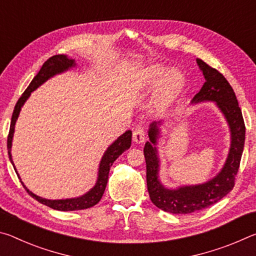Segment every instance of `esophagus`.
Returning a JSON list of instances; mask_svg holds the SVG:
<instances>
[{
    "label": "esophagus",
    "mask_w": 256,
    "mask_h": 256,
    "mask_svg": "<svg viewBox=\"0 0 256 256\" xmlns=\"http://www.w3.org/2000/svg\"><path fill=\"white\" fill-rule=\"evenodd\" d=\"M144 140H146V131H144V128L138 126L133 131V141L136 142V144H144Z\"/></svg>",
    "instance_id": "1"
}]
</instances>
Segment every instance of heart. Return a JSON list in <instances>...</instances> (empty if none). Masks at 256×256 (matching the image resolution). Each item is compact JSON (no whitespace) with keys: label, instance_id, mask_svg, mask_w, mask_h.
<instances>
[{"label":"heart","instance_id":"b5f03b06","mask_svg":"<svg viewBox=\"0 0 256 256\" xmlns=\"http://www.w3.org/2000/svg\"><path fill=\"white\" fill-rule=\"evenodd\" d=\"M164 66H154L149 70L146 80L141 84L138 90L141 92V90L152 88L154 84H157L158 78L164 74ZM184 84L185 81L183 74H182L180 71L176 70V68H172V70L164 73L162 80L158 84L152 102H151L152 110L154 112H164L166 108L170 107L172 102L182 92V90L184 88Z\"/></svg>","mask_w":256,"mask_h":256}]
</instances>
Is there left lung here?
Masks as SVG:
<instances>
[{"label":"left lung","instance_id":"obj_1","mask_svg":"<svg viewBox=\"0 0 256 256\" xmlns=\"http://www.w3.org/2000/svg\"><path fill=\"white\" fill-rule=\"evenodd\" d=\"M196 64L204 76L203 84L190 104L214 102L222 112L228 125L230 144L227 158L222 170L206 182L192 185H180L170 188L160 180L159 140L162 138L164 120L152 122L149 125V141L146 142L144 154L146 164V186L154 204L166 212L175 214H186L201 211L214 204L230 192L235 184V176L240 168V158L244 150L245 124L242 110L238 106L236 94L222 73L208 66L202 60L196 58Z\"/></svg>","mask_w":256,"mask_h":256}]
</instances>
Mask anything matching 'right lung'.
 I'll list each match as a JSON object with an SVG mask.
<instances>
[{
	"mask_svg": "<svg viewBox=\"0 0 256 256\" xmlns=\"http://www.w3.org/2000/svg\"><path fill=\"white\" fill-rule=\"evenodd\" d=\"M74 68H76V60L68 58V55L52 56L50 58L47 60L46 62L42 64V66L40 70V72L37 73V76L34 78L32 82H30L29 86L26 89V92L22 94V96L20 97L18 102H16L14 110V114H12V118H11L10 132H8V158H10V162L12 164V166H14V168L16 175H18V177H19L21 184L24 185L26 190H27V192L30 194V196H32L34 200H37L38 202L42 203V204L52 208V209L58 210V211L84 210V209H88V208L96 206L97 203L100 201L102 194H104V192H105L107 180H108V175H110V170L112 164H114L115 160L118 159L120 156L124 152V151L130 149V146H131V142H132V131H130L128 130V131L124 132L122 136H120L110 146H108V148L105 150V152H104V154H102L100 162H99L96 183H94V185L88 190V192H86L84 194H82V196H76V198H60V200H50V198H45L36 196V194L32 193V190H30L27 186L24 185L22 180L20 178L18 170H16V168L14 166V159H12V154H11L16 123V120H18L21 108L24 107V102L28 100V98L30 97L32 92H34L37 88H40V86L42 84H45L47 80H50V78H53L58 74H62V73H64V72L70 71Z\"/></svg>",
	"mask_w": 256,
	"mask_h": 256,
	"instance_id": "add662e5",
	"label": "right lung"
}]
</instances>
